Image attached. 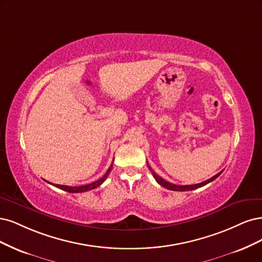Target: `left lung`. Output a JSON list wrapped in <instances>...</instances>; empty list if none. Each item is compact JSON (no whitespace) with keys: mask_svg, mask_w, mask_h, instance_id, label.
Wrapping results in <instances>:
<instances>
[{"mask_svg":"<svg viewBox=\"0 0 262 262\" xmlns=\"http://www.w3.org/2000/svg\"><path fill=\"white\" fill-rule=\"evenodd\" d=\"M148 167H149V170L151 171V173H152V175H154V177L156 179V181H157L160 185H161V186H163L164 188L170 189V190H175V191L193 190V189H197V188H199V187L205 186V185L209 184L210 182L214 181V180L216 179V177L220 176V174L223 172V171L219 172L217 174H215L214 176L211 177V179H209V180H207V181H205V182H202V183H199V184H195V185H175V184H173V183H170V182H167V181L163 180L162 177H160V176L152 170V168H151V166H150L149 164H148Z\"/></svg>","mask_w":262,"mask_h":262,"instance_id":"left-lung-1","label":"left lung"}]
</instances>
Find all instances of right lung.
<instances>
[{"mask_svg":"<svg viewBox=\"0 0 262 262\" xmlns=\"http://www.w3.org/2000/svg\"><path fill=\"white\" fill-rule=\"evenodd\" d=\"M112 166H113V162H112V164H111V166H110L108 168H107V171H106V173L101 177L100 180H98V181H96V182H94V183H91V184H87V185H82V186H65V185H55V187H57V188H60V189H63V190H65V191H69V192H83V191H88V190H91V189H95V188H97V187H99L101 184H102L105 180H106V177H107V175L110 174V172H111V170H112ZM47 182V181H46ZM51 184V183H50Z\"/></svg>","mask_w":262,"mask_h":262,"instance_id":"add662e5","label":"right lung"}]
</instances>
